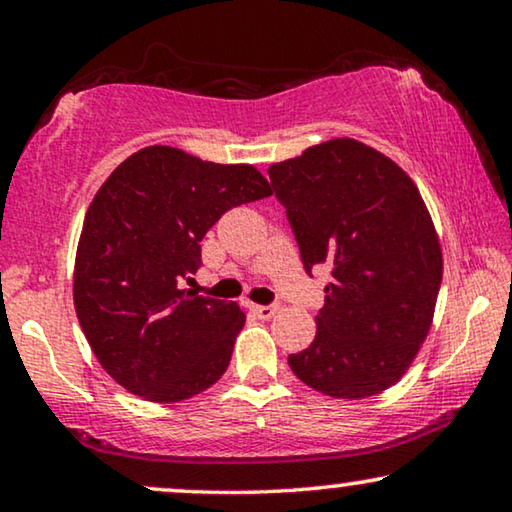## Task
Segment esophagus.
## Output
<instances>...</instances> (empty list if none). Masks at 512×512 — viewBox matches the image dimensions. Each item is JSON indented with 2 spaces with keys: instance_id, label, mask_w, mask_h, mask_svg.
<instances>
[{
  "instance_id": "1",
  "label": "esophagus",
  "mask_w": 512,
  "mask_h": 512,
  "mask_svg": "<svg viewBox=\"0 0 512 512\" xmlns=\"http://www.w3.org/2000/svg\"><path fill=\"white\" fill-rule=\"evenodd\" d=\"M277 310H279L277 305H251V312H254L258 319H270V317H275Z\"/></svg>"
}]
</instances>
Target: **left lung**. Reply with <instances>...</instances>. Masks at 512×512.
<instances>
[{"label": "left lung", "instance_id": "left-lung-1", "mask_svg": "<svg viewBox=\"0 0 512 512\" xmlns=\"http://www.w3.org/2000/svg\"><path fill=\"white\" fill-rule=\"evenodd\" d=\"M300 258L331 268L317 335L289 366L307 387L359 401L405 375L429 335L443 251L415 181L356 139L270 165Z\"/></svg>", "mask_w": 512, "mask_h": 512}]
</instances>
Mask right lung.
<instances>
[{"instance_id": "1", "label": "right lung", "mask_w": 512, "mask_h": 512, "mask_svg": "<svg viewBox=\"0 0 512 512\" xmlns=\"http://www.w3.org/2000/svg\"><path fill=\"white\" fill-rule=\"evenodd\" d=\"M272 195L254 165L146 146L90 202L74 263V307L102 368L153 403L186 401L226 373L240 305L181 289L228 209Z\"/></svg>"}]
</instances>
